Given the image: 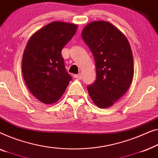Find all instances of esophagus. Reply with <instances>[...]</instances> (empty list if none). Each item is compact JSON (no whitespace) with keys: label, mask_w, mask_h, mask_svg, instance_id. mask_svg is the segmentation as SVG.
<instances>
[{"label":"esophagus","mask_w":158,"mask_h":158,"mask_svg":"<svg viewBox=\"0 0 158 158\" xmlns=\"http://www.w3.org/2000/svg\"><path fill=\"white\" fill-rule=\"evenodd\" d=\"M74 78L78 79H82V74H81V73H79V74H78L74 75Z\"/></svg>","instance_id":"obj_1"}]
</instances>
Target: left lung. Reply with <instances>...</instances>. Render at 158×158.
I'll return each instance as SVG.
<instances>
[{"instance_id": "obj_1", "label": "left lung", "mask_w": 158, "mask_h": 158, "mask_svg": "<svg viewBox=\"0 0 158 158\" xmlns=\"http://www.w3.org/2000/svg\"><path fill=\"white\" fill-rule=\"evenodd\" d=\"M81 37L94 58L97 77L87 86L89 94L100 108L110 107L125 94L133 78V56L123 33L106 21L84 28Z\"/></svg>"}]
</instances>
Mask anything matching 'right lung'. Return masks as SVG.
Masks as SVG:
<instances>
[{
	"label": "right lung",
	"mask_w": 158,
	"mask_h": 158,
	"mask_svg": "<svg viewBox=\"0 0 158 158\" xmlns=\"http://www.w3.org/2000/svg\"><path fill=\"white\" fill-rule=\"evenodd\" d=\"M75 24L56 21L31 37L22 60L28 89L44 104L56 102L72 79L66 72L61 50L76 33Z\"/></svg>",
	"instance_id": "add662e5"
}]
</instances>
